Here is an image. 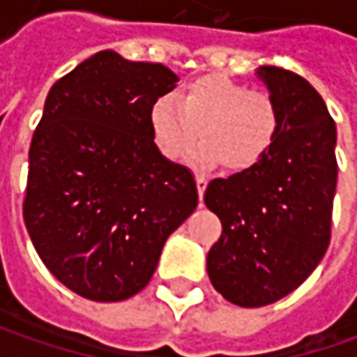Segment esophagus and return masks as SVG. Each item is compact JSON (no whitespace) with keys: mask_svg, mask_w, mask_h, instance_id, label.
Here are the masks:
<instances>
[{"mask_svg":"<svg viewBox=\"0 0 357 357\" xmlns=\"http://www.w3.org/2000/svg\"><path fill=\"white\" fill-rule=\"evenodd\" d=\"M206 185H208V178H206L204 174H197V188H199L200 199H202V195H204V190H206Z\"/></svg>","mask_w":357,"mask_h":357,"instance_id":"obj_1","label":"esophagus"}]
</instances>
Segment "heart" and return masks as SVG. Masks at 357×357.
Segmentation results:
<instances>
[{
	"mask_svg": "<svg viewBox=\"0 0 357 357\" xmlns=\"http://www.w3.org/2000/svg\"><path fill=\"white\" fill-rule=\"evenodd\" d=\"M149 125L160 155L183 160L197 141L195 160L204 167L222 162L230 172L256 167L278 137L280 113L264 91L222 75H202L176 95L158 97L151 105Z\"/></svg>",
	"mask_w": 357,
	"mask_h": 357,
	"instance_id": "b5f03b06",
	"label": "heart"
}]
</instances>
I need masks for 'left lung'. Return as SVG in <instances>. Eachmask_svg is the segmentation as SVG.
Returning <instances> with one entry per match:
<instances>
[{"instance_id":"8db88e82","label":"left lung","mask_w":357,"mask_h":357,"mask_svg":"<svg viewBox=\"0 0 357 357\" xmlns=\"http://www.w3.org/2000/svg\"><path fill=\"white\" fill-rule=\"evenodd\" d=\"M280 130L250 171L214 178L204 204L222 222L208 250L214 290L242 308L268 306L296 290L320 264L332 238L336 123L304 77L264 65Z\"/></svg>"}]
</instances>
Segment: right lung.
<instances>
[{
    "mask_svg": "<svg viewBox=\"0 0 357 357\" xmlns=\"http://www.w3.org/2000/svg\"><path fill=\"white\" fill-rule=\"evenodd\" d=\"M178 77L99 51L61 77L29 146L23 220L47 270L93 302L139 294L199 204L195 174L160 155L149 111Z\"/></svg>",
    "mask_w": 357,
    "mask_h": 357,
    "instance_id": "right-lung-1",
    "label": "right lung"
}]
</instances>
